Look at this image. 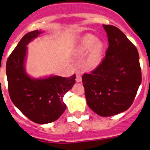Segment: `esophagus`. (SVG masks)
Returning <instances> with one entry per match:
<instances>
[{
    "instance_id": "34e87169",
    "label": "esophagus",
    "mask_w": 150,
    "mask_h": 150,
    "mask_svg": "<svg viewBox=\"0 0 150 150\" xmlns=\"http://www.w3.org/2000/svg\"><path fill=\"white\" fill-rule=\"evenodd\" d=\"M76 79V82H82V76H81V75H80V73H77V74H76V79Z\"/></svg>"
}]
</instances>
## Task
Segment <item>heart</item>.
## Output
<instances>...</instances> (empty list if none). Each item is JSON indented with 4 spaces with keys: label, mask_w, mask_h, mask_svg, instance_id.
Wrapping results in <instances>:
<instances>
[{
    "label": "heart",
    "mask_w": 150,
    "mask_h": 150,
    "mask_svg": "<svg viewBox=\"0 0 150 150\" xmlns=\"http://www.w3.org/2000/svg\"><path fill=\"white\" fill-rule=\"evenodd\" d=\"M89 54L86 59V66L89 68H95L100 64L103 56V44L97 42V39L93 35H87L82 39L79 46V53L82 55Z\"/></svg>",
    "instance_id": "heart-1"
}]
</instances>
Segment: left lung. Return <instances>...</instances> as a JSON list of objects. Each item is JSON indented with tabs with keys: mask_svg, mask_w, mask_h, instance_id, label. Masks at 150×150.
<instances>
[{
	"mask_svg": "<svg viewBox=\"0 0 150 150\" xmlns=\"http://www.w3.org/2000/svg\"><path fill=\"white\" fill-rule=\"evenodd\" d=\"M109 47L101 64L82 75L87 104L101 117L125 111L142 82L137 49L118 28L103 25Z\"/></svg>",
	"mask_w": 150,
	"mask_h": 150,
	"instance_id": "8db88e82",
	"label": "left lung"
}]
</instances>
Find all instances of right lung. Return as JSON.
<instances>
[{"label": "right lung", "mask_w": 150, "mask_h": 150, "mask_svg": "<svg viewBox=\"0 0 150 150\" xmlns=\"http://www.w3.org/2000/svg\"><path fill=\"white\" fill-rule=\"evenodd\" d=\"M41 33L43 31L35 30L21 39L8 58L6 74L10 98L15 107L29 120L43 125L56 121L64 112L63 97L75 83V75L33 79L27 74V45Z\"/></svg>", "instance_id": "right-lung-1"}]
</instances>
